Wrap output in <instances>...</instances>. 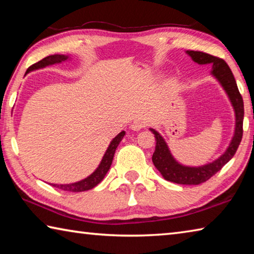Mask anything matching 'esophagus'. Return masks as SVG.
<instances>
[{
  "label": "esophagus",
  "mask_w": 254,
  "mask_h": 254,
  "mask_svg": "<svg viewBox=\"0 0 254 254\" xmlns=\"http://www.w3.org/2000/svg\"><path fill=\"white\" fill-rule=\"evenodd\" d=\"M142 127H144V123L142 121H134L130 126L132 131H140Z\"/></svg>",
  "instance_id": "1"
}]
</instances>
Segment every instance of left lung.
<instances>
[{
    "label": "left lung",
    "mask_w": 254,
    "mask_h": 254,
    "mask_svg": "<svg viewBox=\"0 0 254 254\" xmlns=\"http://www.w3.org/2000/svg\"><path fill=\"white\" fill-rule=\"evenodd\" d=\"M186 54L192 59V62L197 63L198 65H212L210 75L220 83L233 106L235 115L233 136L230 141L229 147L217 159H215L212 162L205 163V165L192 167L185 166L176 160L162 135L154 128L150 127V131L154 134L157 142L152 156V162L159 170V173L162 175V177L168 182L180 185H198L208 180L233 158L241 140H242L244 105L234 76L224 60L201 53V51L187 50Z\"/></svg>",
    "instance_id": "obj_1"
}]
</instances>
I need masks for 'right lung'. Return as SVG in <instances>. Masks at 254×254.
<instances>
[{
	"mask_svg": "<svg viewBox=\"0 0 254 254\" xmlns=\"http://www.w3.org/2000/svg\"><path fill=\"white\" fill-rule=\"evenodd\" d=\"M69 59H70L69 55H51V56H48V57H46L42 60H40V62L33 64L32 66H30L25 74H28V72H30V71L38 70V69H41V68L55 65V64L65 63ZM124 135H126V132H124V131L120 132L119 134L111 141V143H110L109 147H107L104 156H103V158H102L100 165H98L97 168L94 170V173L89 175L88 177H86L83 180H79V182L71 183V184H60V185L51 184V185H53L54 187H57L59 189H62V190L72 191V192H79V191L89 190V189H92L95 186H97V185L100 184L103 179H104L105 175L107 174V171L110 170L112 161H113L115 150H117L118 145L122 141Z\"/></svg>",
	"mask_w": 254,
	"mask_h": 254,
	"instance_id": "add662e5",
	"label": "right lung"
}]
</instances>
